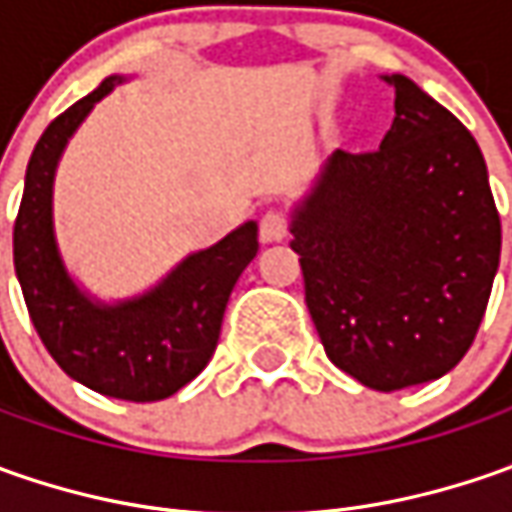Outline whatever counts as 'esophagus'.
Listing matches in <instances>:
<instances>
[{"mask_svg": "<svg viewBox=\"0 0 512 512\" xmlns=\"http://www.w3.org/2000/svg\"><path fill=\"white\" fill-rule=\"evenodd\" d=\"M287 233H290V216H287L285 210L270 207V210L262 213V219H259L262 242H282V239H287Z\"/></svg>", "mask_w": 512, "mask_h": 512, "instance_id": "obj_1", "label": "esophagus"}]
</instances>
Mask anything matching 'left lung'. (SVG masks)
<instances>
[{
	"instance_id": "obj_1",
	"label": "left lung",
	"mask_w": 512,
	"mask_h": 512,
	"mask_svg": "<svg viewBox=\"0 0 512 512\" xmlns=\"http://www.w3.org/2000/svg\"><path fill=\"white\" fill-rule=\"evenodd\" d=\"M373 153L336 150L293 210L305 302L325 353L373 390L433 382L482 325L502 253L487 165L462 122L402 73Z\"/></svg>"
}]
</instances>
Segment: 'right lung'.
<instances>
[{"label":"right lung","mask_w":512,"mask_h":512,"mask_svg":"<svg viewBox=\"0 0 512 512\" xmlns=\"http://www.w3.org/2000/svg\"><path fill=\"white\" fill-rule=\"evenodd\" d=\"M119 82L125 76H108L36 142L13 225V267L30 322L70 379L113 399L159 402L210 362L230 290L259 250V225L236 227L222 242L190 253L148 293L116 305L90 299L70 279L53 236V176L70 136Z\"/></svg>","instance_id":"right-lung-1"}]
</instances>
